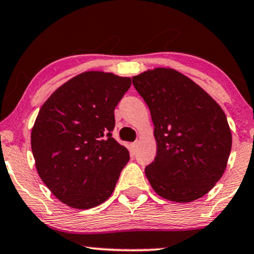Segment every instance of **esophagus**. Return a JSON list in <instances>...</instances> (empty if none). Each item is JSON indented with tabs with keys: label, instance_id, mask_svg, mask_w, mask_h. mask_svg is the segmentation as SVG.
Segmentation results:
<instances>
[{
	"label": "esophagus",
	"instance_id": "34e87169",
	"mask_svg": "<svg viewBox=\"0 0 254 254\" xmlns=\"http://www.w3.org/2000/svg\"><path fill=\"white\" fill-rule=\"evenodd\" d=\"M138 144H139L138 140H136V142H133L132 144H131V150L133 151V154H135V152L137 151V148H138Z\"/></svg>",
	"mask_w": 254,
	"mask_h": 254
}]
</instances>
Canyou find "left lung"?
Segmentation results:
<instances>
[{"label": "left lung", "instance_id": "8db88e82", "mask_svg": "<svg viewBox=\"0 0 254 254\" xmlns=\"http://www.w3.org/2000/svg\"><path fill=\"white\" fill-rule=\"evenodd\" d=\"M150 110L156 157L145 168L155 193L187 203L202 197L224 175L232 132L221 106L187 75L156 67L132 77Z\"/></svg>", "mask_w": 254, "mask_h": 254}]
</instances>
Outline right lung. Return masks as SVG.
Segmentation results:
<instances>
[{
    "label": "right lung",
    "mask_w": 254,
    "mask_h": 254,
    "mask_svg": "<svg viewBox=\"0 0 254 254\" xmlns=\"http://www.w3.org/2000/svg\"><path fill=\"white\" fill-rule=\"evenodd\" d=\"M129 77L87 71L58 87L40 109L30 133L40 179L71 208L88 209L114 193L129 151L111 136L115 108Z\"/></svg>",
    "instance_id": "1"
}]
</instances>
